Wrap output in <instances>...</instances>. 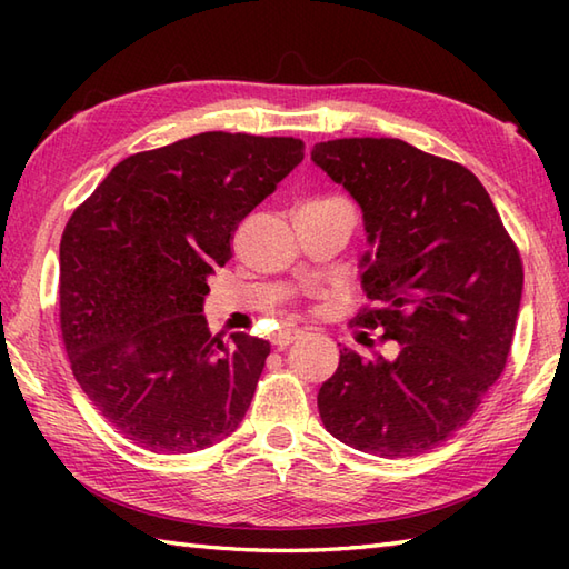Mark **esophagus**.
<instances>
[{
	"label": "esophagus",
	"instance_id": "34e87169",
	"mask_svg": "<svg viewBox=\"0 0 569 569\" xmlns=\"http://www.w3.org/2000/svg\"><path fill=\"white\" fill-rule=\"evenodd\" d=\"M300 337V330H281L278 332L276 337H273V345L278 347V349H286L288 345H293L296 340Z\"/></svg>",
	"mask_w": 569,
	"mask_h": 569
}]
</instances>
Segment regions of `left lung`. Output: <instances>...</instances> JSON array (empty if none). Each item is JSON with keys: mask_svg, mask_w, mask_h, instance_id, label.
<instances>
[{"mask_svg": "<svg viewBox=\"0 0 569 569\" xmlns=\"http://www.w3.org/2000/svg\"><path fill=\"white\" fill-rule=\"evenodd\" d=\"M310 159L357 200L369 251L355 325L396 359L342 349L320 386L322 426L377 457H413L465 426L511 352L523 266L489 192L465 166L401 139L320 141Z\"/></svg>", "mask_w": 569, "mask_h": 569, "instance_id": "obj_1", "label": "left lung"}]
</instances>
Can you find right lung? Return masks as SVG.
<instances>
[{"label":"right lung","mask_w":569,"mask_h":569,"mask_svg":"<svg viewBox=\"0 0 569 569\" xmlns=\"http://www.w3.org/2000/svg\"><path fill=\"white\" fill-rule=\"evenodd\" d=\"M303 141L204 131L117 163L60 239V330L92 406L127 440L188 455L232 435L271 345L202 316L234 229Z\"/></svg>","instance_id":"1"}]
</instances>
